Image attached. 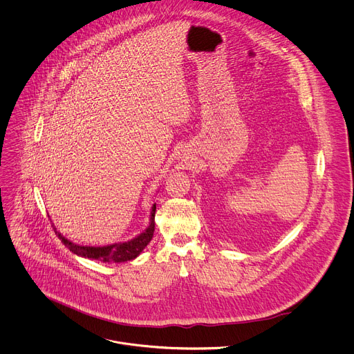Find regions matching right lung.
I'll list each match as a JSON object with an SVG mask.
<instances>
[{
	"mask_svg": "<svg viewBox=\"0 0 354 354\" xmlns=\"http://www.w3.org/2000/svg\"><path fill=\"white\" fill-rule=\"evenodd\" d=\"M154 216H156V204L151 208V215H150V225L149 227L140 233L138 237L132 239L131 241L127 243H118V244H111L106 247H84V245H77L67 239H64L59 232L55 233L57 237L62 240V243L75 255L89 258V259H97L104 263H120V262H127L135 259L145 248L146 245L151 241L153 233H154Z\"/></svg>",
	"mask_w": 354,
	"mask_h": 354,
	"instance_id": "1",
	"label": "right lung"
}]
</instances>
